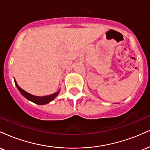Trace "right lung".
<instances>
[{
  "mask_svg": "<svg viewBox=\"0 0 150 150\" xmlns=\"http://www.w3.org/2000/svg\"><path fill=\"white\" fill-rule=\"evenodd\" d=\"M15 85H16V87H18V90L20 91V93H21L26 99H28V100H30L31 101H32V102H34V104H39V105L46 104H47V103H49L50 101H52L53 99H54L56 96L58 94V93H59V91H58L57 92L54 93V94H51V95H49V96H45V97H38V96H34L32 95V94H29L28 92H25V91L24 90V89H22L21 87H19L15 80Z\"/></svg>",
  "mask_w": 150,
  "mask_h": 150,
  "instance_id": "add662e5",
  "label": "right lung"
}]
</instances>
